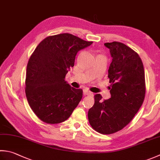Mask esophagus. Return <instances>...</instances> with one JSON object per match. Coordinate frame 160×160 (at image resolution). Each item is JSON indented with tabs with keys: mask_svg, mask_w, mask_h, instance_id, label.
<instances>
[{
	"mask_svg": "<svg viewBox=\"0 0 160 160\" xmlns=\"http://www.w3.org/2000/svg\"><path fill=\"white\" fill-rule=\"evenodd\" d=\"M83 93H84V95H87V96L92 95V93L91 92H89V91L88 89H84L83 90Z\"/></svg>",
	"mask_w": 160,
	"mask_h": 160,
	"instance_id": "obj_1",
	"label": "esophagus"
}]
</instances>
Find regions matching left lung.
Returning a JSON list of instances; mask_svg holds the SVG:
<instances>
[{
    "mask_svg": "<svg viewBox=\"0 0 160 160\" xmlns=\"http://www.w3.org/2000/svg\"><path fill=\"white\" fill-rule=\"evenodd\" d=\"M104 45L112 58L108 70L111 98L102 101V96L96 94L88 119L97 132L109 134L123 129L132 121L144 100L146 84L142 61L135 51L121 42Z\"/></svg>",
    "mask_w": 160,
    "mask_h": 160,
    "instance_id": "1",
    "label": "left lung"
}]
</instances>
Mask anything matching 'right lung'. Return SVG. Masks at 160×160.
Returning <instances> with one entry per match:
<instances>
[{"mask_svg":"<svg viewBox=\"0 0 160 160\" xmlns=\"http://www.w3.org/2000/svg\"><path fill=\"white\" fill-rule=\"evenodd\" d=\"M92 43L64 33L46 37L34 50L27 65L26 95L42 121L62 123L79 104L82 90L72 87L65 76L73 67L78 52Z\"/></svg>","mask_w":160,"mask_h":160,"instance_id":"add662e5","label":"right lung"}]
</instances>
